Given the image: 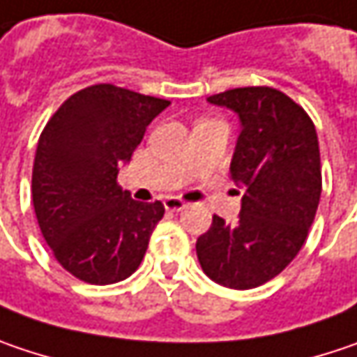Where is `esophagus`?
I'll use <instances>...</instances> for the list:
<instances>
[{
    "label": "esophagus",
    "mask_w": 357,
    "mask_h": 357,
    "mask_svg": "<svg viewBox=\"0 0 357 357\" xmlns=\"http://www.w3.org/2000/svg\"><path fill=\"white\" fill-rule=\"evenodd\" d=\"M163 206H165V210H169V212H179V210L185 208V202L179 198H165L163 199Z\"/></svg>",
    "instance_id": "34e87169"
}]
</instances>
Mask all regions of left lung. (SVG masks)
I'll return each mask as SVG.
<instances>
[{
  "label": "left lung",
  "mask_w": 357,
  "mask_h": 357,
  "mask_svg": "<svg viewBox=\"0 0 357 357\" xmlns=\"http://www.w3.org/2000/svg\"><path fill=\"white\" fill-rule=\"evenodd\" d=\"M241 119L230 163L244 185L234 224L214 216L196 242L204 273L230 289H255L277 277L301 250L321 196L315 125L293 98L271 86L208 96Z\"/></svg>",
  "instance_id": "obj_1"
}]
</instances>
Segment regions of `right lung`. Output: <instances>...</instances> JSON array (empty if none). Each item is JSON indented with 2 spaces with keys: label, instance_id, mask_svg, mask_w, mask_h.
<instances>
[{
  "label": "right lung",
  "instance_id": "1",
  "mask_svg": "<svg viewBox=\"0 0 357 357\" xmlns=\"http://www.w3.org/2000/svg\"><path fill=\"white\" fill-rule=\"evenodd\" d=\"M169 105L115 84H93L66 98L46 123L33 159L32 202L56 261L91 284L119 283L141 264L161 202L141 204L116 183Z\"/></svg>",
  "mask_w": 357,
  "mask_h": 357
}]
</instances>
